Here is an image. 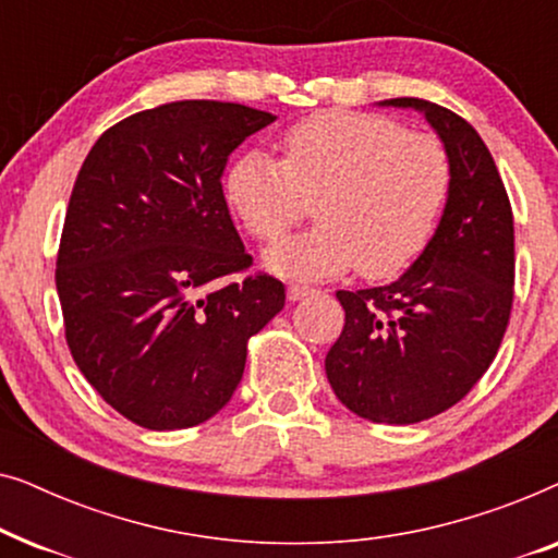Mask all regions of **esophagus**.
I'll return each mask as SVG.
<instances>
[{
    "mask_svg": "<svg viewBox=\"0 0 558 558\" xmlns=\"http://www.w3.org/2000/svg\"><path fill=\"white\" fill-rule=\"evenodd\" d=\"M312 292H315V289L302 287V284H289V287H287V296H289V302H300V300H304V296H310Z\"/></svg>",
    "mask_w": 558,
    "mask_h": 558,
    "instance_id": "esophagus-1",
    "label": "esophagus"
}]
</instances>
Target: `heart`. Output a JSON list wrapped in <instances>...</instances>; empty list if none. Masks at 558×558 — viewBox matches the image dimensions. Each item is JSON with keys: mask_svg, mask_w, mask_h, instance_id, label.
<instances>
[{"mask_svg": "<svg viewBox=\"0 0 558 558\" xmlns=\"http://www.w3.org/2000/svg\"><path fill=\"white\" fill-rule=\"evenodd\" d=\"M281 162L243 151L223 174L226 201L256 241L274 243L307 216L319 226L266 251V269L325 279L353 269L371 279L401 274L429 243L452 182L437 136L396 119L327 111L281 136Z\"/></svg>", "mask_w": 558, "mask_h": 558, "instance_id": "heart-1", "label": "heart"}]
</instances>
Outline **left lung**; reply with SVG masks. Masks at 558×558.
Wrapping results in <instances>:
<instances>
[{"label": "left lung", "mask_w": 558, "mask_h": 558, "mask_svg": "<svg viewBox=\"0 0 558 558\" xmlns=\"http://www.w3.org/2000/svg\"><path fill=\"white\" fill-rule=\"evenodd\" d=\"M422 111L452 167L445 213L393 284L338 292L345 327L325 357L332 391L378 424H416L454 407L490 368L513 307V210L490 149L454 111Z\"/></svg>", "instance_id": "left-lung-1"}]
</instances>
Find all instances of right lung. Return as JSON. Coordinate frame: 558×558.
<instances>
[{"label": "right lung", "mask_w": 558, "mask_h": 558, "mask_svg": "<svg viewBox=\"0 0 558 558\" xmlns=\"http://www.w3.org/2000/svg\"><path fill=\"white\" fill-rule=\"evenodd\" d=\"M277 119L172 101L98 136L75 178L56 287L71 355L101 399L144 429H187L231 401L246 345L284 307L228 213V155Z\"/></svg>", "instance_id": "obj_1"}]
</instances>
